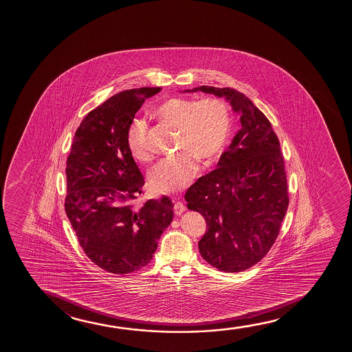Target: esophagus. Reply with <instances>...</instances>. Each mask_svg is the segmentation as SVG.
<instances>
[{"instance_id": "34e87169", "label": "esophagus", "mask_w": 352, "mask_h": 352, "mask_svg": "<svg viewBox=\"0 0 352 352\" xmlns=\"http://www.w3.org/2000/svg\"><path fill=\"white\" fill-rule=\"evenodd\" d=\"M185 212V206H184L182 202H174V212L177 214V215H180V214H183Z\"/></svg>"}]
</instances>
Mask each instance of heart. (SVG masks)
<instances>
[{
    "mask_svg": "<svg viewBox=\"0 0 352 352\" xmlns=\"http://www.w3.org/2000/svg\"><path fill=\"white\" fill-rule=\"evenodd\" d=\"M153 114L164 125L178 130L177 151L180 154L156 164L150 180L160 192L183 191L197 172V161L209 166L225 149L231 132L230 107L220 97H170L155 107ZM126 144L138 162L148 164L153 160L146 144L144 122L135 121L129 127Z\"/></svg>",
    "mask_w": 352,
    "mask_h": 352,
    "instance_id": "1",
    "label": "heart"
}]
</instances>
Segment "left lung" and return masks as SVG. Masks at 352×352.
<instances>
[{"instance_id":"obj_1","label":"left lung","mask_w":352,"mask_h":352,"mask_svg":"<svg viewBox=\"0 0 352 352\" xmlns=\"http://www.w3.org/2000/svg\"><path fill=\"white\" fill-rule=\"evenodd\" d=\"M191 91L225 96L241 111V131L217 168L185 193L188 209L207 222L198 241L203 258L219 270L238 273L258 263L279 236L289 202L284 155L268 118L245 95L207 85Z\"/></svg>"}]
</instances>
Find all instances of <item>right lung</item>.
I'll return each instance as SVG.
<instances>
[{
  "mask_svg": "<svg viewBox=\"0 0 352 352\" xmlns=\"http://www.w3.org/2000/svg\"><path fill=\"white\" fill-rule=\"evenodd\" d=\"M160 91L140 87L108 98L80 122L68 155L65 210L87 257L113 274L148 265L173 220L167 196L133 204L144 177L126 144L135 113Z\"/></svg>",
  "mask_w": 352,
  "mask_h": 352,
  "instance_id": "1",
  "label": "right lung"
}]
</instances>
